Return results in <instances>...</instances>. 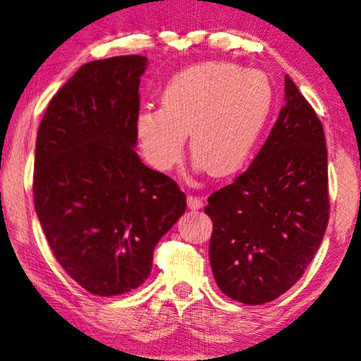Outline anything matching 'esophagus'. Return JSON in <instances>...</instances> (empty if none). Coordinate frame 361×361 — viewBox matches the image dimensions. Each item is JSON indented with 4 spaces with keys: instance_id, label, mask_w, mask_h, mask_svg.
Wrapping results in <instances>:
<instances>
[{
    "instance_id": "34e87169",
    "label": "esophagus",
    "mask_w": 361,
    "mask_h": 361,
    "mask_svg": "<svg viewBox=\"0 0 361 361\" xmlns=\"http://www.w3.org/2000/svg\"><path fill=\"white\" fill-rule=\"evenodd\" d=\"M186 203H188V208L191 211H196V209L203 208V198H200V196L188 195V198H186Z\"/></svg>"
}]
</instances>
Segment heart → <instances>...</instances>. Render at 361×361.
Listing matches in <instances>:
<instances>
[{"label":"heart","instance_id":"1","mask_svg":"<svg viewBox=\"0 0 361 361\" xmlns=\"http://www.w3.org/2000/svg\"><path fill=\"white\" fill-rule=\"evenodd\" d=\"M160 110H142L137 138L160 171L180 161L185 135L195 160L213 176L236 173L251 155L272 109L266 74L233 62H203L178 72L161 94Z\"/></svg>","mask_w":361,"mask_h":361}]
</instances>
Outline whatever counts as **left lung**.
<instances>
[{
    "instance_id": "obj_1",
    "label": "left lung",
    "mask_w": 361,
    "mask_h": 361,
    "mask_svg": "<svg viewBox=\"0 0 361 361\" xmlns=\"http://www.w3.org/2000/svg\"><path fill=\"white\" fill-rule=\"evenodd\" d=\"M322 122L286 75V105L244 173L208 198L209 262L223 294L247 305L290 289L314 259L329 223Z\"/></svg>"
}]
</instances>
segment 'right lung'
Here are the masks:
<instances>
[{"label":"right lung","mask_w":361,"mask_h":361,"mask_svg":"<svg viewBox=\"0 0 361 361\" xmlns=\"http://www.w3.org/2000/svg\"><path fill=\"white\" fill-rule=\"evenodd\" d=\"M145 67L137 54L87 62L51 99L37 130V218L61 267L100 297L147 281L155 246L186 209L175 181L133 148Z\"/></svg>","instance_id":"right-lung-1"}]
</instances>
